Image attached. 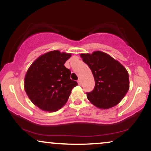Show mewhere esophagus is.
Segmentation results:
<instances>
[{
  "label": "esophagus",
  "mask_w": 151,
  "mask_h": 151,
  "mask_svg": "<svg viewBox=\"0 0 151 151\" xmlns=\"http://www.w3.org/2000/svg\"><path fill=\"white\" fill-rule=\"evenodd\" d=\"M77 82H78V84H79V85H81V80L80 79H78Z\"/></svg>",
  "instance_id": "34e87169"
}]
</instances>
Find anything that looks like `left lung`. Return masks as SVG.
<instances>
[{
  "mask_svg": "<svg viewBox=\"0 0 151 151\" xmlns=\"http://www.w3.org/2000/svg\"><path fill=\"white\" fill-rule=\"evenodd\" d=\"M80 57L94 77V89L86 93L89 101L100 109L112 108L120 103L130 86L129 73L125 67L101 51L81 54Z\"/></svg>",
  "mask_w": 151,
  "mask_h": 151,
  "instance_id": "1",
  "label": "left lung"
}]
</instances>
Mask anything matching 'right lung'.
Returning a JSON list of instances; mask_svg holds the SVG:
<instances>
[{"mask_svg":"<svg viewBox=\"0 0 151 151\" xmlns=\"http://www.w3.org/2000/svg\"><path fill=\"white\" fill-rule=\"evenodd\" d=\"M72 56L59 50L43 54L27 70L24 88L32 104L41 110L57 111L65 105L77 81L70 79L71 72L64 65Z\"/></svg>","mask_w":151,"mask_h":151,"instance_id":"1","label":"right lung"}]
</instances>
